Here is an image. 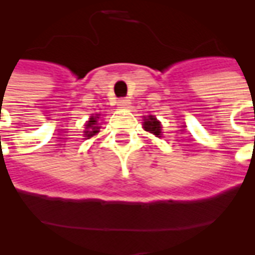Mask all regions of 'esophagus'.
<instances>
[{
  "label": "esophagus",
  "mask_w": 255,
  "mask_h": 255,
  "mask_svg": "<svg viewBox=\"0 0 255 255\" xmlns=\"http://www.w3.org/2000/svg\"><path fill=\"white\" fill-rule=\"evenodd\" d=\"M118 106H120V107H127V106H129V99H127V98H120L118 100Z\"/></svg>",
  "instance_id": "34e87169"
}]
</instances>
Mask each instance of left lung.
Instances as JSON below:
<instances>
[{
    "label": "left lung",
    "mask_w": 255,
    "mask_h": 255,
    "mask_svg": "<svg viewBox=\"0 0 255 255\" xmlns=\"http://www.w3.org/2000/svg\"><path fill=\"white\" fill-rule=\"evenodd\" d=\"M144 129L148 132H151L153 135L159 136L161 135V124L155 116H148L147 119H144Z\"/></svg>",
    "instance_id": "1"
}]
</instances>
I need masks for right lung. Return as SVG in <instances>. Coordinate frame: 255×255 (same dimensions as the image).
<instances>
[{
	"label": "right lung",
	"mask_w": 255,
	"mask_h": 255,
	"mask_svg": "<svg viewBox=\"0 0 255 255\" xmlns=\"http://www.w3.org/2000/svg\"><path fill=\"white\" fill-rule=\"evenodd\" d=\"M96 119H98V118H94V116H92V118H90V120L87 122V124H86V128H87V129L85 131V135L87 139L99 132L98 131V129H99V127H98V120Z\"/></svg>",
	"instance_id": "1"
}]
</instances>
